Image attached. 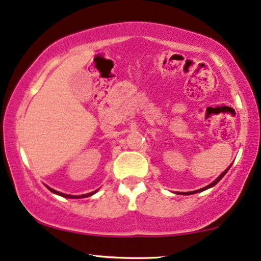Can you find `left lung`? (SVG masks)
<instances>
[{
  "mask_svg": "<svg viewBox=\"0 0 261 261\" xmlns=\"http://www.w3.org/2000/svg\"><path fill=\"white\" fill-rule=\"evenodd\" d=\"M230 167H231V166H230ZM230 167H229V168H230ZM229 168H227L226 170H225V172L221 173V174H220L219 176H218V178L215 179L214 181L212 182V184H209L208 186H204V188H202V189H199V190H196V191H191V192H182L181 195H192V194H196V192H201V191H204V190H207V189H209V188H213V186H214V185H217L218 182H219L220 180H221V178H223V176H224L225 174H226V173H227V170H229Z\"/></svg>",
  "mask_w": 261,
  "mask_h": 261,
  "instance_id": "8db88e82",
  "label": "left lung"
}]
</instances>
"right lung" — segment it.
Instances as JSON below:
<instances>
[{"label":"right lung","mask_w":261,"mask_h":261,"mask_svg":"<svg viewBox=\"0 0 261 261\" xmlns=\"http://www.w3.org/2000/svg\"><path fill=\"white\" fill-rule=\"evenodd\" d=\"M48 188V186H47ZM50 190V191L53 192V194H57V195H59V196H63V197H67V198H85V197H89V196H92V195H94L96 191H98V190H95V191H93V192H89V194H86V195H79V196H73V195H66V194H62V192H59V191H56V190L54 189H50V188H48Z\"/></svg>","instance_id":"1"}]
</instances>
